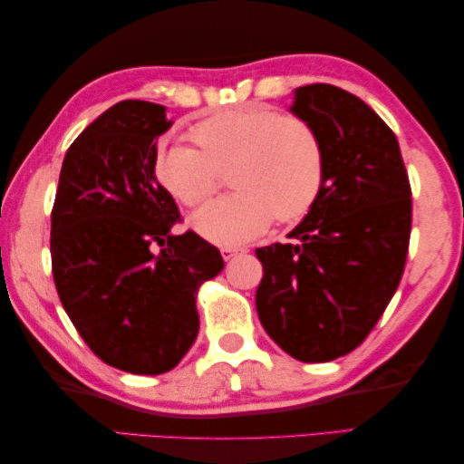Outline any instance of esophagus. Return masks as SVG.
<instances>
[{"label":"esophagus","instance_id":"1","mask_svg":"<svg viewBox=\"0 0 464 464\" xmlns=\"http://www.w3.org/2000/svg\"><path fill=\"white\" fill-rule=\"evenodd\" d=\"M240 250L242 248H238V246H222V248H219V253H222L224 261H230L232 256H237L240 253Z\"/></svg>","mask_w":464,"mask_h":464}]
</instances>
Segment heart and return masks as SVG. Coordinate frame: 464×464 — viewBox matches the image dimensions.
I'll use <instances>...</instances> for the list:
<instances>
[{
	"label": "heart",
	"mask_w": 464,
	"mask_h": 464,
	"mask_svg": "<svg viewBox=\"0 0 464 464\" xmlns=\"http://www.w3.org/2000/svg\"><path fill=\"white\" fill-rule=\"evenodd\" d=\"M199 150L160 141L154 172L160 185L187 208H199L230 171L237 188L193 218L205 238L240 245L256 237L276 216L294 222L316 203L324 182V151L306 119L261 104H245L199 121L193 127Z\"/></svg>",
	"instance_id": "1"
}]
</instances>
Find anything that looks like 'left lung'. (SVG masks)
Wrapping results in <instances>:
<instances>
[{
	"label": "left lung",
	"mask_w": 464,
	"mask_h": 464,
	"mask_svg": "<svg viewBox=\"0 0 464 464\" xmlns=\"http://www.w3.org/2000/svg\"><path fill=\"white\" fill-rule=\"evenodd\" d=\"M294 115L316 129L324 182L292 242L256 248V313L300 362H331L363 343L405 271L411 185L392 129L331 83L295 90Z\"/></svg>",
	"instance_id": "left-lung-1"
}]
</instances>
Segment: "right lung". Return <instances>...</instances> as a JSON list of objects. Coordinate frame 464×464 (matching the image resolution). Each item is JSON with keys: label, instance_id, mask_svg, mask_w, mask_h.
<instances>
[{"label": "right lung", "instance_id": "right-lung-1", "mask_svg": "<svg viewBox=\"0 0 464 464\" xmlns=\"http://www.w3.org/2000/svg\"><path fill=\"white\" fill-rule=\"evenodd\" d=\"M166 106L123 101L75 138L51 211L53 279L75 331L104 363L131 374L172 370L199 331L197 292L224 269L180 222L156 180ZM161 250L155 253V246Z\"/></svg>", "mask_w": 464, "mask_h": 464}]
</instances>
